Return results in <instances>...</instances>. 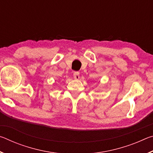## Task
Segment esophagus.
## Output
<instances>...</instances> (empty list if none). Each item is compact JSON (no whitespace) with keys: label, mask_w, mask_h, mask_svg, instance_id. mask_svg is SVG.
<instances>
[{"label":"esophagus","mask_w":153,"mask_h":153,"mask_svg":"<svg viewBox=\"0 0 153 153\" xmlns=\"http://www.w3.org/2000/svg\"><path fill=\"white\" fill-rule=\"evenodd\" d=\"M74 77L76 79H78L79 78V72L75 71L74 73Z\"/></svg>","instance_id":"1"}]
</instances>
